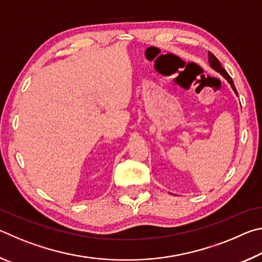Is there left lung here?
<instances>
[{
    "label": "left lung",
    "mask_w": 262,
    "mask_h": 262,
    "mask_svg": "<svg viewBox=\"0 0 262 262\" xmlns=\"http://www.w3.org/2000/svg\"><path fill=\"white\" fill-rule=\"evenodd\" d=\"M209 64H210V67H211L212 69H215L216 72H219L220 74L223 75L224 78H227V81H228L230 84H231L233 91L236 92V95L238 96V92H237V90H236V88H234V84H233L232 78L230 77V75L227 73V70H225L223 67H222L221 62L219 61V59H217V57H216L214 54H212V53H209Z\"/></svg>",
    "instance_id": "obj_1"
}]
</instances>
